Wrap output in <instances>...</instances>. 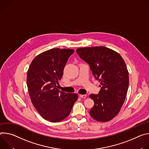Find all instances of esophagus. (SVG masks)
I'll use <instances>...</instances> for the list:
<instances>
[{
	"mask_svg": "<svg viewBox=\"0 0 149 149\" xmlns=\"http://www.w3.org/2000/svg\"><path fill=\"white\" fill-rule=\"evenodd\" d=\"M79 96L81 98H85L86 97V95H79Z\"/></svg>",
	"mask_w": 149,
	"mask_h": 149,
	"instance_id": "1",
	"label": "esophagus"
}]
</instances>
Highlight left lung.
Wrapping results in <instances>:
<instances>
[{
	"instance_id": "1",
	"label": "left lung",
	"mask_w": 149,
	"mask_h": 149,
	"mask_svg": "<svg viewBox=\"0 0 149 149\" xmlns=\"http://www.w3.org/2000/svg\"><path fill=\"white\" fill-rule=\"evenodd\" d=\"M76 53L101 83L99 93L89 96L94 101L91 116L97 121H109L120 111L127 93L129 77L125 63L120 54L105 47L80 48Z\"/></svg>"
}]
</instances>
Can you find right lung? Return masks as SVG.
Listing matches in <instances>:
<instances>
[{
  "mask_svg": "<svg viewBox=\"0 0 149 149\" xmlns=\"http://www.w3.org/2000/svg\"><path fill=\"white\" fill-rule=\"evenodd\" d=\"M72 49L53 48L36 56L28 70L26 83L31 102L46 120L59 122L70 114L78 98L76 93L60 91L58 81Z\"/></svg>",
  "mask_w": 149,
  "mask_h": 149,
  "instance_id": "obj_1",
  "label": "right lung"
}]
</instances>
